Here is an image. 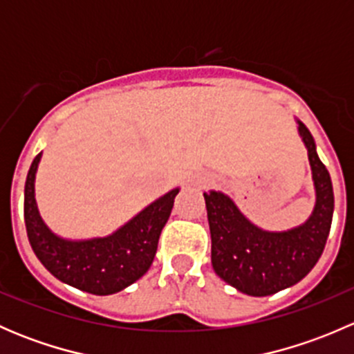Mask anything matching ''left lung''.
I'll return each mask as SVG.
<instances>
[{
	"mask_svg": "<svg viewBox=\"0 0 354 354\" xmlns=\"http://www.w3.org/2000/svg\"><path fill=\"white\" fill-rule=\"evenodd\" d=\"M308 149L317 203L303 226L269 233L253 226L233 200L219 192L203 194L212 238V267L221 279L250 296H269L299 283L326 248L334 212L329 171L319 159L308 128L298 121Z\"/></svg>",
	"mask_w": 354,
	"mask_h": 354,
	"instance_id": "1",
	"label": "left lung"
}]
</instances>
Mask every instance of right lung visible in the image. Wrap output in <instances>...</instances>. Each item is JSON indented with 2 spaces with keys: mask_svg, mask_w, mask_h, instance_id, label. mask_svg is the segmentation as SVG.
I'll return each mask as SVG.
<instances>
[{
  "mask_svg": "<svg viewBox=\"0 0 354 354\" xmlns=\"http://www.w3.org/2000/svg\"><path fill=\"white\" fill-rule=\"evenodd\" d=\"M41 154L35 156L25 181L24 217L32 250L42 266L63 283L91 295H113L140 279L151 267L160 231L169 219L178 188L108 238L87 241L62 240L46 227L34 198V180Z\"/></svg>",
  "mask_w": 354,
  "mask_h": 354,
  "instance_id": "add662e5",
  "label": "right lung"
}]
</instances>
